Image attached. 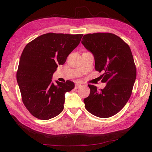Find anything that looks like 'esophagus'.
Wrapping results in <instances>:
<instances>
[{
    "mask_svg": "<svg viewBox=\"0 0 152 152\" xmlns=\"http://www.w3.org/2000/svg\"><path fill=\"white\" fill-rule=\"evenodd\" d=\"M81 87V85L79 84H76L75 85V89L79 88V87Z\"/></svg>",
    "mask_w": 152,
    "mask_h": 152,
    "instance_id": "esophagus-1",
    "label": "esophagus"
}]
</instances>
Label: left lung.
Returning a JSON list of instances; mask_svg holds the SVG:
<instances>
[{"label": "left lung", "instance_id": "8db88e82", "mask_svg": "<svg viewBox=\"0 0 152 152\" xmlns=\"http://www.w3.org/2000/svg\"><path fill=\"white\" fill-rule=\"evenodd\" d=\"M82 44L93 53L95 70L103 72L102 82L107 86L98 91L88 85L90 94L84 99L86 110L94 115L108 118L117 114L130 98L136 78V68L128 44L111 33L84 35Z\"/></svg>", "mask_w": 152, "mask_h": 152}]
</instances>
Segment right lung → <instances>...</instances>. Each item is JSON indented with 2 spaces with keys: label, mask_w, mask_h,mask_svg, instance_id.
Segmentation results:
<instances>
[{
  "label": "right lung",
  "mask_w": 152,
  "mask_h": 152,
  "mask_svg": "<svg viewBox=\"0 0 152 152\" xmlns=\"http://www.w3.org/2000/svg\"><path fill=\"white\" fill-rule=\"evenodd\" d=\"M82 34L48 33L27 44L21 55L16 73L23 103L34 117L49 120L64 108L65 94L75 84L52 82L58 65H63L79 44Z\"/></svg>",
  "instance_id": "add662e5"
}]
</instances>
